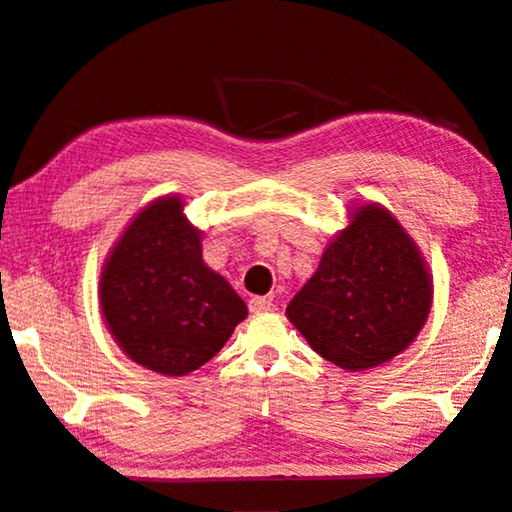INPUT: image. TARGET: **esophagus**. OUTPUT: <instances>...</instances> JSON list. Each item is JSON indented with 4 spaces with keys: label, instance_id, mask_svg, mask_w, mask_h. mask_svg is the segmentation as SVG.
Instances as JSON below:
<instances>
[{
    "label": "esophagus",
    "instance_id": "34e87169",
    "mask_svg": "<svg viewBox=\"0 0 512 512\" xmlns=\"http://www.w3.org/2000/svg\"><path fill=\"white\" fill-rule=\"evenodd\" d=\"M248 307H250V312H253V314H262V312L275 310L273 300L262 298V296H253V298H250V300H248Z\"/></svg>",
    "mask_w": 512,
    "mask_h": 512
}]
</instances>
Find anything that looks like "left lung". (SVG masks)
I'll return each instance as SVG.
<instances>
[{
	"mask_svg": "<svg viewBox=\"0 0 512 512\" xmlns=\"http://www.w3.org/2000/svg\"><path fill=\"white\" fill-rule=\"evenodd\" d=\"M431 303L433 280L417 243L385 207L369 202L328 243L287 316L321 358L364 371L415 342Z\"/></svg>",
	"mask_w": 512,
	"mask_h": 512,
	"instance_id": "obj_1",
	"label": "left lung"
}]
</instances>
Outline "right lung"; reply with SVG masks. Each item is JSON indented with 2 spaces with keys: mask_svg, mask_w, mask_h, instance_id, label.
Returning a JSON list of instances; mask_svg holds the SVG:
<instances>
[{
  "mask_svg": "<svg viewBox=\"0 0 512 512\" xmlns=\"http://www.w3.org/2000/svg\"><path fill=\"white\" fill-rule=\"evenodd\" d=\"M202 232L184 202H150L111 248L100 278L107 328L141 367L186 376L221 351L248 307L202 262Z\"/></svg>",
  "mask_w": 512,
  "mask_h": 512,
  "instance_id": "add662e5",
  "label": "right lung"
}]
</instances>
